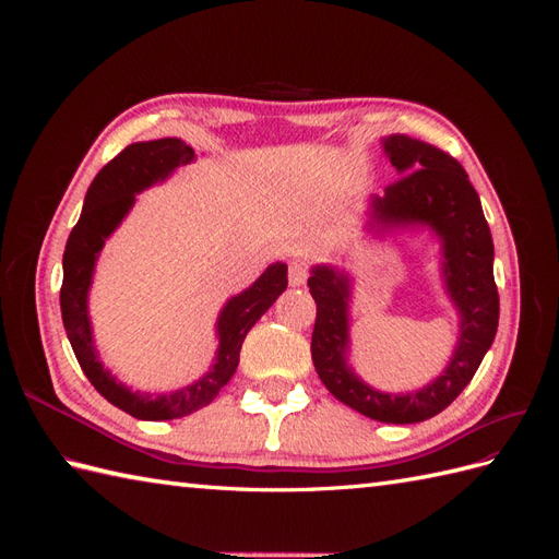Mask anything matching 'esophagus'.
<instances>
[{"instance_id": "obj_1", "label": "esophagus", "mask_w": 559, "mask_h": 559, "mask_svg": "<svg viewBox=\"0 0 559 559\" xmlns=\"http://www.w3.org/2000/svg\"><path fill=\"white\" fill-rule=\"evenodd\" d=\"M310 277V267L302 261H292L289 265V284L292 286H302Z\"/></svg>"}]
</instances>
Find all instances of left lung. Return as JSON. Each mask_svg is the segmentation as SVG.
<instances>
[{
	"mask_svg": "<svg viewBox=\"0 0 559 559\" xmlns=\"http://www.w3.org/2000/svg\"><path fill=\"white\" fill-rule=\"evenodd\" d=\"M384 148L403 177L389 183L382 198H373V218L389 228L425 224L438 233L448 294L462 314L460 343L443 376L419 392L399 396L376 392L345 366L349 280L333 267L317 265L308 280L317 302L310 349L321 382L337 401L386 425H415L445 411L462 394L495 341L499 326L495 245L480 198L450 154L408 134H392Z\"/></svg>",
	"mask_w": 559,
	"mask_h": 559,
	"instance_id": "obj_1",
	"label": "left lung"
}]
</instances>
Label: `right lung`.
I'll list each match as a JSON object with an SVG mask.
<instances>
[{"mask_svg": "<svg viewBox=\"0 0 559 559\" xmlns=\"http://www.w3.org/2000/svg\"><path fill=\"white\" fill-rule=\"evenodd\" d=\"M191 160L193 148L175 138L126 146L93 179L86 193V202H83V212L70 233L62 257L64 275L60 286V310L67 337H70L72 349L76 354V361L99 394L111 405H116V408H121L123 413L138 419H175L202 408V405H210L216 394L228 384L235 368H238L245 335L286 289V265L275 263L247 292L230 298L224 312L218 314L216 324V364L205 378L191 386L179 389L175 394L151 396L130 392L128 386L116 382L109 370H105V366L97 361L86 308L97 253L132 207L134 193L148 189L151 183L170 175L175 167Z\"/></svg>", "mask_w": 559, "mask_h": 559, "instance_id": "right-lung-1", "label": "right lung"}]
</instances>
